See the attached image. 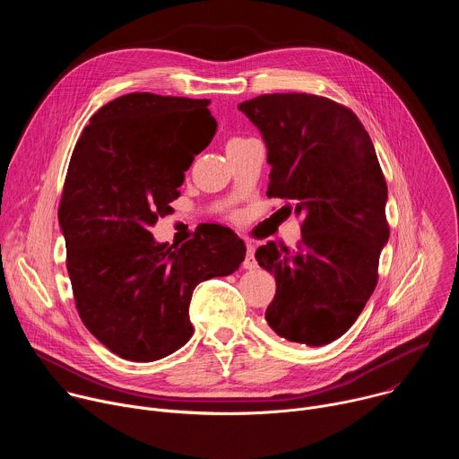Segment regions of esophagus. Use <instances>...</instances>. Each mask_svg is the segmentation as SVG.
<instances>
[{"label":"esophagus","mask_w":459,"mask_h":459,"mask_svg":"<svg viewBox=\"0 0 459 459\" xmlns=\"http://www.w3.org/2000/svg\"><path fill=\"white\" fill-rule=\"evenodd\" d=\"M247 247V254L243 259V269H254L255 267V259H254V245L252 243H245Z\"/></svg>","instance_id":"esophagus-1"}]
</instances>
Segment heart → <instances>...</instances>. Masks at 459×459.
<instances>
[{
    "label": "heart",
    "instance_id": "heart-1",
    "mask_svg": "<svg viewBox=\"0 0 459 459\" xmlns=\"http://www.w3.org/2000/svg\"><path fill=\"white\" fill-rule=\"evenodd\" d=\"M245 138H230L229 142H227V145H234V143H239V142H243Z\"/></svg>",
    "mask_w": 459,
    "mask_h": 459
}]
</instances>
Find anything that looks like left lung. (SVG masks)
<instances>
[{"instance_id": "left-lung-1", "label": "left lung", "mask_w": 459, "mask_h": 459, "mask_svg": "<svg viewBox=\"0 0 459 459\" xmlns=\"http://www.w3.org/2000/svg\"><path fill=\"white\" fill-rule=\"evenodd\" d=\"M238 108L264 134L271 163L269 198L289 200L301 218L296 248L269 241L257 264L274 274L271 329L321 347L343 336L377 285L388 239L386 183L358 116L329 98L264 94Z\"/></svg>"}]
</instances>
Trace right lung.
<instances>
[{
    "mask_svg": "<svg viewBox=\"0 0 459 459\" xmlns=\"http://www.w3.org/2000/svg\"><path fill=\"white\" fill-rule=\"evenodd\" d=\"M209 103L126 94L91 117L74 147L57 209L67 271L82 321L123 359L156 361L183 347L195 285L245 259V243L221 225L181 247L151 232L216 134Z\"/></svg>",
    "mask_w": 459,
    "mask_h": 459,
    "instance_id": "right-lung-1",
    "label": "right lung"
}]
</instances>
